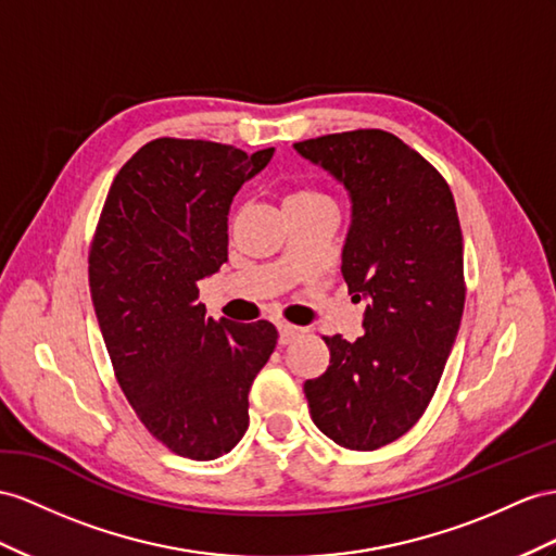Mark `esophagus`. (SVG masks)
I'll use <instances>...</instances> for the list:
<instances>
[{
    "mask_svg": "<svg viewBox=\"0 0 556 556\" xmlns=\"http://www.w3.org/2000/svg\"><path fill=\"white\" fill-rule=\"evenodd\" d=\"M277 331H279V343L281 345H289V343H293L295 338H301L305 333L303 326H293V324H283V321L277 326Z\"/></svg>",
    "mask_w": 556,
    "mask_h": 556,
    "instance_id": "obj_1",
    "label": "esophagus"
}]
</instances>
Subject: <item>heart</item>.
<instances>
[{
  "mask_svg": "<svg viewBox=\"0 0 556 556\" xmlns=\"http://www.w3.org/2000/svg\"><path fill=\"white\" fill-rule=\"evenodd\" d=\"M319 194L317 192H309V190H303V192H295V194H291L287 202H305V199H317Z\"/></svg>",
  "mask_w": 556,
  "mask_h": 556,
  "instance_id": "obj_1",
  "label": "heart"
}]
</instances>
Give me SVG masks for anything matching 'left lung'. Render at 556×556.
I'll use <instances>...</instances> for the list:
<instances>
[{
  "instance_id": "left-lung-1",
  "label": "left lung",
  "mask_w": 556,
  "mask_h": 556,
  "mask_svg": "<svg viewBox=\"0 0 556 556\" xmlns=\"http://www.w3.org/2000/svg\"><path fill=\"white\" fill-rule=\"evenodd\" d=\"M293 150L348 192L340 273L352 301H366L364 336L324 338L329 368L303 386L309 416L338 446L374 451L418 422L458 336V211L439 170L388 131L331 134Z\"/></svg>"
}]
</instances>
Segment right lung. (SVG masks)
Returning a JSON list of instances; mask_svg holds the SVG:
<instances>
[{
  "label": "right lung",
  "instance_id": "right-lung-1",
  "mask_svg": "<svg viewBox=\"0 0 556 556\" xmlns=\"http://www.w3.org/2000/svg\"><path fill=\"white\" fill-rule=\"evenodd\" d=\"M273 154L156 138L122 166L98 220L89 283L117 380L152 437L190 460L239 444L277 345L269 321H213L197 303L227 261L235 194Z\"/></svg>",
  "mask_w": 556,
  "mask_h": 556
}]
</instances>
